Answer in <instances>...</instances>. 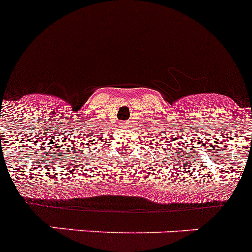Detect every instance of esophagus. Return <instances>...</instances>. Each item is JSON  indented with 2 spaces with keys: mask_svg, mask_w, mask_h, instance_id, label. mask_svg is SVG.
<instances>
[{
  "mask_svg": "<svg viewBox=\"0 0 252 252\" xmlns=\"http://www.w3.org/2000/svg\"><path fill=\"white\" fill-rule=\"evenodd\" d=\"M121 126H122V127H128V125H127V124H125V122L121 125Z\"/></svg>",
  "mask_w": 252,
  "mask_h": 252,
  "instance_id": "obj_1",
  "label": "esophagus"
}]
</instances>
